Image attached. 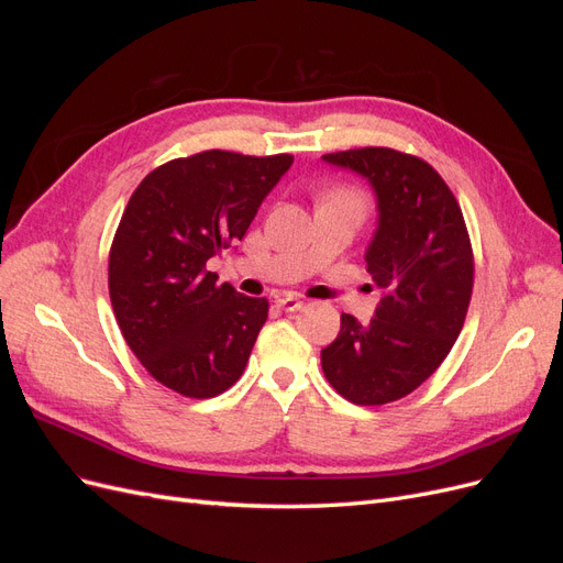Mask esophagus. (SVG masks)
Wrapping results in <instances>:
<instances>
[{
    "mask_svg": "<svg viewBox=\"0 0 563 563\" xmlns=\"http://www.w3.org/2000/svg\"><path fill=\"white\" fill-rule=\"evenodd\" d=\"M282 310H286V312H298V310H302V300L298 298V296H294V294H284V296H277V300H275Z\"/></svg>",
    "mask_w": 563,
    "mask_h": 563,
    "instance_id": "esophagus-1",
    "label": "esophagus"
}]
</instances>
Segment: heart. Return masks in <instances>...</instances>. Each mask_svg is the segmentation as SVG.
<instances>
[{
	"instance_id": "obj_1",
	"label": "heart",
	"mask_w": 563,
	"mask_h": 563,
	"mask_svg": "<svg viewBox=\"0 0 563 563\" xmlns=\"http://www.w3.org/2000/svg\"><path fill=\"white\" fill-rule=\"evenodd\" d=\"M333 197H345V199H354V201L362 203V195L354 192V190H340V192H335ZM333 197H331V199H333Z\"/></svg>"
}]
</instances>
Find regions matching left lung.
<instances>
[{"label": "left lung", "instance_id": "left-lung-1", "mask_svg": "<svg viewBox=\"0 0 563 563\" xmlns=\"http://www.w3.org/2000/svg\"><path fill=\"white\" fill-rule=\"evenodd\" d=\"M364 176L378 199L366 269L383 291L376 317L340 314L321 368L347 401L380 406L411 395L446 360L472 298L474 258L463 211L434 168L389 147L323 155Z\"/></svg>", "mask_w": 563, "mask_h": 563}]
</instances>
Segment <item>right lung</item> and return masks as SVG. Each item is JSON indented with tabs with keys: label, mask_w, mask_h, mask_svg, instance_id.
I'll return each mask as SVG.
<instances>
[{
	"label": "right lung",
	"mask_w": 563,
	"mask_h": 563,
	"mask_svg": "<svg viewBox=\"0 0 563 563\" xmlns=\"http://www.w3.org/2000/svg\"><path fill=\"white\" fill-rule=\"evenodd\" d=\"M291 155L207 150L150 172L110 249L119 329L145 371L183 397L209 399L246 368L269 302L218 284L209 261L242 242Z\"/></svg>",
	"instance_id": "add662e5"
}]
</instances>
